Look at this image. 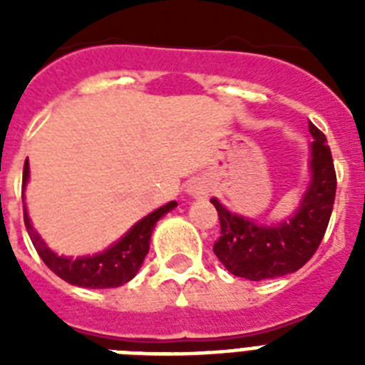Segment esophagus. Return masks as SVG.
Returning a JSON list of instances; mask_svg holds the SVG:
<instances>
[{"label": "esophagus", "instance_id": "1", "mask_svg": "<svg viewBox=\"0 0 365 365\" xmlns=\"http://www.w3.org/2000/svg\"><path fill=\"white\" fill-rule=\"evenodd\" d=\"M187 193L191 195V197H195V199H202V197H206V195L210 193V189H208V185H206L205 182L195 180V182L189 183Z\"/></svg>", "mask_w": 365, "mask_h": 365}]
</instances>
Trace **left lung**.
I'll list each match as a JSON object with an SVG mask.
<instances>
[{
	"label": "left lung",
	"instance_id": "8db88e82",
	"mask_svg": "<svg viewBox=\"0 0 365 365\" xmlns=\"http://www.w3.org/2000/svg\"><path fill=\"white\" fill-rule=\"evenodd\" d=\"M314 142L311 145V183L299 208L286 222L267 227L231 214L220 200L216 206L222 235L214 242V254L229 272L246 280H265L295 272L311 259L328 229L334 210L337 176L328 140L309 123Z\"/></svg>",
	"mask_w": 365,
	"mask_h": 365
}]
</instances>
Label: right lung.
Here are the masks:
<instances>
[{"label": "right lung", "instance_id": "obj_1", "mask_svg": "<svg viewBox=\"0 0 365 365\" xmlns=\"http://www.w3.org/2000/svg\"><path fill=\"white\" fill-rule=\"evenodd\" d=\"M28 176H30V168H28V159H26L22 187L28 182ZM174 206H178L176 200H172L168 205L160 206L155 212H151L149 216L140 220L121 240H117L106 252L85 255V257H76V259L73 257H64V255H56L53 250L47 248V244L43 242L41 237L31 227L26 208L24 225L39 257L56 277H60L66 282L73 284V286H81V288H117V286H123V284L136 277L138 269L142 267L143 259H145V255L149 252V240H151L155 225Z\"/></svg>", "mask_w": 365, "mask_h": 365}]
</instances>
